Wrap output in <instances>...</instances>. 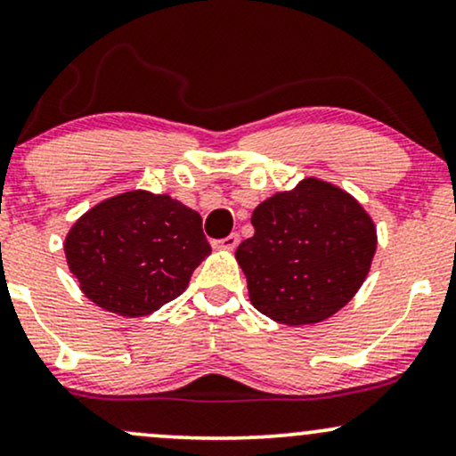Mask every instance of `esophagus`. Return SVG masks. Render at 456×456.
Instances as JSON below:
<instances>
[{"label": "esophagus", "instance_id": "obj_1", "mask_svg": "<svg viewBox=\"0 0 456 456\" xmlns=\"http://www.w3.org/2000/svg\"><path fill=\"white\" fill-rule=\"evenodd\" d=\"M238 244H240V235L238 233H232V235H227V238L212 241V246L218 248V250H235Z\"/></svg>", "mask_w": 456, "mask_h": 456}]
</instances>
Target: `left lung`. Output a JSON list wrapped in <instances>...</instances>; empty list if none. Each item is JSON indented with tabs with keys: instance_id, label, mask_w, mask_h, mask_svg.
<instances>
[{
	"instance_id": "1",
	"label": "left lung",
	"mask_w": 456,
	"mask_h": 456,
	"mask_svg": "<svg viewBox=\"0 0 456 456\" xmlns=\"http://www.w3.org/2000/svg\"><path fill=\"white\" fill-rule=\"evenodd\" d=\"M255 235L235 250L248 295L286 326L318 324L347 305L366 280L377 229L347 191L305 178L252 212Z\"/></svg>"
}]
</instances>
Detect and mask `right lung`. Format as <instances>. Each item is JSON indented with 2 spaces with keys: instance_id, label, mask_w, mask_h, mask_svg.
Instances as JSON below:
<instances>
[{
  "instance_id": "obj_1",
  "label": "right lung",
  "mask_w": 456,
  "mask_h": 456,
  "mask_svg": "<svg viewBox=\"0 0 456 456\" xmlns=\"http://www.w3.org/2000/svg\"><path fill=\"white\" fill-rule=\"evenodd\" d=\"M208 255L198 212L141 189L96 204L65 240L67 265L84 295L126 318L175 301Z\"/></svg>"
}]
</instances>
